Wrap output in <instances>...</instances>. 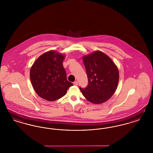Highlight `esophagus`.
Listing matches in <instances>:
<instances>
[{
  "mask_svg": "<svg viewBox=\"0 0 153 153\" xmlns=\"http://www.w3.org/2000/svg\"><path fill=\"white\" fill-rule=\"evenodd\" d=\"M73 84L74 85H78V81H75L74 82H73Z\"/></svg>",
  "mask_w": 153,
  "mask_h": 153,
  "instance_id": "esophagus-1",
  "label": "esophagus"
}]
</instances>
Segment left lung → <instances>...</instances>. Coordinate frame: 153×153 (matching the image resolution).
I'll return each instance as SVG.
<instances>
[{
  "mask_svg": "<svg viewBox=\"0 0 153 153\" xmlns=\"http://www.w3.org/2000/svg\"><path fill=\"white\" fill-rule=\"evenodd\" d=\"M84 64L88 84L80 89L89 102L101 104L114 95L119 82V71L116 65L108 56L96 51L84 56Z\"/></svg>",
  "mask_w": 153,
  "mask_h": 153,
  "instance_id": "left-lung-1",
  "label": "left lung"
}]
</instances>
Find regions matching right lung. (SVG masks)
<instances>
[{
	"mask_svg": "<svg viewBox=\"0 0 153 153\" xmlns=\"http://www.w3.org/2000/svg\"><path fill=\"white\" fill-rule=\"evenodd\" d=\"M64 56L49 51L39 57L30 69V80L36 92L48 101L63 97L73 84L66 79L62 62Z\"/></svg>",
	"mask_w": 153,
	"mask_h": 153,
	"instance_id": "1",
	"label": "right lung"
}]
</instances>
